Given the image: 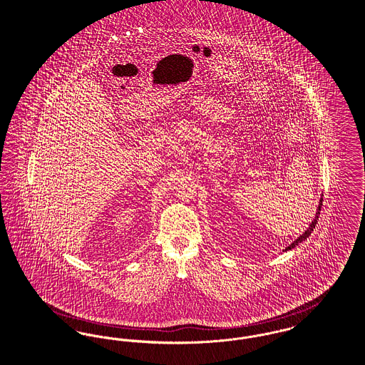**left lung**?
I'll list each match as a JSON object with an SVG mask.
<instances>
[{
  "mask_svg": "<svg viewBox=\"0 0 365 365\" xmlns=\"http://www.w3.org/2000/svg\"><path fill=\"white\" fill-rule=\"evenodd\" d=\"M322 198L320 200V204H319V210H317V212H316V216H314V219H313V222L309 225V227H307V230H304V233L302 235V236L298 237L289 247H287L285 248V251H289V250H292V248H295L299 242L302 241H304L307 237L312 235V232H313V229L316 227V225H317V220H319V215H320V211H322Z\"/></svg>",
  "mask_w": 365,
  "mask_h": 365,
  "instance_id": "8db88e82",
  "label": "left lung"
}]
</instances>
